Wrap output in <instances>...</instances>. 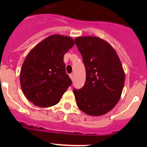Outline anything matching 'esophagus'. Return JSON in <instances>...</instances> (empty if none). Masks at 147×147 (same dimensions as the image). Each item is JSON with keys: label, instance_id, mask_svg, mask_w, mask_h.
Returning <instances> with one entry per match:
<instances>
[{"label": "esophagus", "instance_id": "obj_1", "mask_svg": "<svg viewBox=\"0 0 147 147\" xmlns=\"http://www.w3.org/2000/svg\"><path fill=\"white\" fill-rule=\"evenodd\" d=\"M70 78H71L72 81H73V80H74V74H70Z\"/></svg>", "mask_w": 147, "mask_h": 147}]
</instances>
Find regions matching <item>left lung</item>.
Returning <instances> with one entry per match:
<instances>
[{"label":"left lung","instance_id":"obj_1","mask_svg":"<svg viewBox=\"0 0 147 147\" xmlns=\"http://www.w3.org/2000/svg\"><path fill=\"white\" fill-rule=\"evenodd\" d=\"M75 43L86 71L85 85L74 88L78 107L90 115H102L118 103L124 85V72L113 48L96 37H80Z\"/></svg>","mask_w":147,"mask_h":147}]
</instances>
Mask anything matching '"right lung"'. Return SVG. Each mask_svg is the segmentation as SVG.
I'll list each match as a JSON object with an SVG mask.
<instances>
[{
	"label": "right lung",
	"instance_id": "right-lung-1",
	"mask_svg": "<svg viewBox=\"0 0 147 147\" xmlns=\"http://www.w3.org/2000/svg\"><path fill=\"white\" fill-rule=\"evenodd\" d=\"M74 45L71 37L51 35L28 53L22 66L20 80L22 90L30 102L48 107L60 101L72 84L63 59Z\"/></svg>",
	"mask_w": 147,
	"mask_h": 147
}]
</instances>
